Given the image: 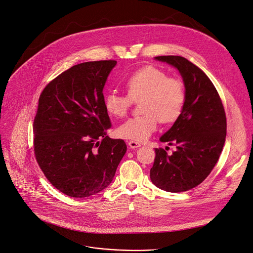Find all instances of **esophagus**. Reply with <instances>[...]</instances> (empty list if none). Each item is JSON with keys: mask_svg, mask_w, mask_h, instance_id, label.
Segmentation results:
<instances>
[{"mask_svg": "<svg viewBox=\"0 0 253 253\" xmlns=\"http://www.w3.org/2000/svg\"><path fill=\"white\" fill-rule=\"evenodd\" d=\"M128 146H129L130 148H132V149H135V148L140 147V146H141V144H140V143H138V142H136V141L131 140V141H129V142H128Z\"/></svg>", "mask_w": 253, "mask_h": 253, "instance_id": "esophagus-1", "label": "esophagus"}]
</instances>
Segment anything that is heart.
<instances>
[{
	"label": "heart",
	"instance_id": "obj_1",
	"mask_svg": "<svg viewBox=\"0 0 253 253\" xmlns=\"http://www.w3.org/2000/svg\"><path fill=\"white\" fill-rule=\"evenodd\" d=\"M127 93L115 90L104 95V107L113 117H124L133 100L140 101L141 115L122 123L117 134L134 141L147 140L157 129L159 121L164 124L176 122L183 113L186 103L184 83L156 66L147 65L134 71L126 79Z\"/></svg>",
	"mask_w": 253,
	"mask_h": 253
}]
</instances>
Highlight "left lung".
Masks as SVG:
<instances>
[{"label": "left lung", "mask_w": 253, "mask_h": 253, "mask_svg": "<svg viewBox=\"0 0 253 253\" xmlns=\"http://www.w3.org/2000/svg\"><path fill=\"white\" fill-rule=\"evenodd\" d=\"M155 58L178 68L186 103L180 118L160 139L177 150L169 155L163 148L155 149L150 178L164 191L186 192L202 184L218 161L225 142L226 116L213 83L201 68L179 55Z\"/></svg>", "instance_id": "1"}]
</instances>
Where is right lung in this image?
<instances>
[{
  "instance_id": "obj_1",
  "label": "right lung",
  "mask_w": 253,
  "mask_h": 253,
  "mask_svg": "<svg viewBox=\"0 0 253 253\" xmlns=\"http://www.w3.org/2000/svg\"><path fill=\"white\" fill-rule=\"evenodd\" d=\"M116 60L73 65L52 79L40 95L34 120V153L48 182L72 198H86L112 182L126 153L111 139L103 87Z\"/></svg>"
}]
</instances>
